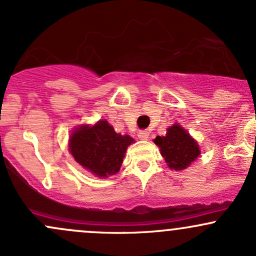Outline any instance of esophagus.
Listing matches in <instances>:
<instances>
[{"mask_svg":"<svg viewBox=\"0 0 256 256\" xmlns=\"http://www.w3.org/2000/svg\"><path fill=\"white\" fill-rule=\"evenodd\" d=\"M138 138L140 139V140H146V139L149 138V132H148L146 129H144V130H140L138 133Z\"/></svg>","mask_w":256,"mask_h":256,"instance_id":"obj_1","label":"esophagus"}]
</instances>
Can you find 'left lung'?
<instances>
[{
  "instance_id": "left-lung-1",
  "label": "left lung",
  "mask_w": 256,
  "mask_h": 256,
  "mask_svg": "<svg viewBox=\"0 0 256 256\" xmlns=\"http://www.w3.org/2000/svg\"><path fill=\"white\" fill-rule=\"evenodd\" d=\"M154 142L160 148L168 166L174 170H184L200 155L196 142L178 124L168 128L166 136H156Z\"/></svg>"
}]
</instances>
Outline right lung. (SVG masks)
Wrapping results in <instances>:
<instances>
[{
  "label": "right lung",
  "instance_id": "1",
  "mask_svg": "<svg viewBox=\"0 0 256 256\" xmlns=\"http://www.w3.org/2000/svg\"><path fill=\"white\" fill-rule=\"evenodd\" d=\"M129 136L117 134L107 120L81 126L71 134L70 152L76 162L98 178L118 172L124 152L133 143Z\"/></svg>",
  "mask_w": 256,
  "mask_h": 256
}]
</instances>
